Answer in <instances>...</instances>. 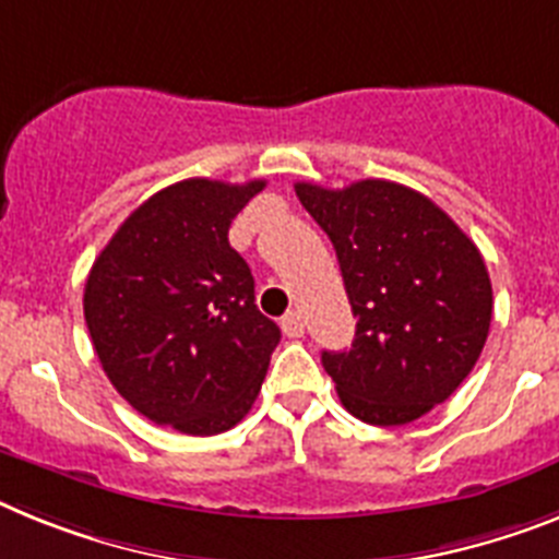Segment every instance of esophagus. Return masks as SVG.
<instances>
[{
    "label": "esophagus",
    "instance_id": "34e87169",
    "mask_svg": "<svg viewBox=\"0 0 559 559\" xmlns=\"http://www.w3.org/2000/svg\"><path fill=\"white\" fill-rule=\"evenodd\" d=\"M281 330L287 337H301L304 330H307V321H304L301 312H287V316L281 318Z\"/></svg>",
    "mask_w": 559,
    "mask_h": 559
}]
</instances>
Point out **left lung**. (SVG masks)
Segmentation results:
<instances>
[{"label": "left lung", "mask_w": 559, "mask_h": 559, "mask_svg": "<svg viewBox=\"0 0 559 559\" xmlns=\"http://www.w3.org/2000/svg\"><path fill=\"white\" fill-rule=\"evenodd\" d=\"M335 247L355 341L323 352L349 415L403 426L475 369L491 323V281L475 241L424 192L367 178L344 190L295 185Z\"/></svg>", "instance_id": "obj_1"}]
</instances>
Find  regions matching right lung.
Masks as SVG:
<instances>
[{"instance_id":"1","label":"right lung","mask_w":559,"mask_h":559,"mask_svg":"<svg viewBox=\"0 0 559 559\" xmlns=\"http://www.w3.org/2000/svg\"><path fill=\"white\" fill-rule=\"evenodd\" d=\"M264 181L187 178L150 195L93 261L84 321L102 369L135 412L185 435L241 420L264 383L278 323L229 247V224Z\"/></svg>"}]
</instances>
